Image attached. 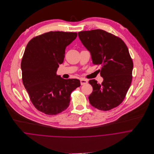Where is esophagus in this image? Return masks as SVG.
<instances>
[{
	"mask_svg": "<svg viewBox=\"0 0 154 154\" xmlns=\"http://www.w3.org/2000/svg\"><path fill=\"white\" fill-rule=\"evenodd\" d=\"M87 84H88V80L85 79H81V84L82 85H85Z\"/></svg>",
	"mask_w": 154,
	"mask_h": 154,
	"instance_id": "34e87169",
	"label": "esophagus"
}]
</instances>
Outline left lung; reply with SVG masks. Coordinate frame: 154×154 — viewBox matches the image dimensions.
<instances>
[{"instance_id":"left-lung-1","label":"left lung","mask_w":154,"mask_h":154,"mask_svg":"<svg viewBox=\"0 0 154 154\" xmlns=\"http://www.w3.org/2000/svg\"><path fill=\"white\" fill-rule=\"evenodd\" d=\"M82 43L90 52L92 63L101 65L102 84L95 79L88 97L90 104L98 110L108 111L119 106L125 99L132 80L133 63L128 48L119 37L102 29L78 32Z\"/></svg>"}]
</instances>
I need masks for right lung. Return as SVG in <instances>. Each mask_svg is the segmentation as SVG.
<instances>
[{
    "instance_id": "1",
    "label": "right lung",
    "mask_w": 154,
    "mask_h": 154,
    "mask_svg": "<svg viewBox=\"0 0 154 154\" xmlns=\"http://www.w3.org/2000/svg\"><path fill=\"white\" fill-rule=\"evenodd\" d=\"M76 37V32L50 31L26 45L21 61L23 84L34 107L44 114L56 115L66 110L71 92L81 86L79 79H65L56 74L66 47Z\"/></svg>"
}]
</instances>
